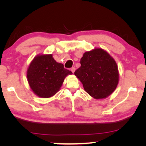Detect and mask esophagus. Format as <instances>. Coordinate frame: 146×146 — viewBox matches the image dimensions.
I'll list each match as a JSON object with an SVG mask.
<instances>
[{"label":"esophagus","mask_w":146,"mask_h":146,"mask_svg":"<svg viewBox=\"0 0 146 146\" xmlns=\"http://www.w3.org/2000/svg\"><path fill=\"white\" fill-rule=\"evenodd\" d=\"M70 70H71V71H72V73H74V71H75V70H76V68H74V67H72V68H70Z\"/></svg>","instance_id":"esophagus-1"}]
</instances>
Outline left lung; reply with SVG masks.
Listing matches in <instances>:
<instances>
[{"label": "left lung", "mask_w": 146, "mask_h": 146, "mask_svg": "<svg viewBox=\"0 0 146 146\" xmlns=\"http://www.w3.org/2000/svg\"><path fill=\"white\" fill-rule=\"evenodd\" d=\"M80 64L74 74L92 97L105 98L115 90L119 74L116 62L108 53L101 48L86 52L82 57Z\"/></svg>", "instance_id": "left-lung-1"}]
</instances>
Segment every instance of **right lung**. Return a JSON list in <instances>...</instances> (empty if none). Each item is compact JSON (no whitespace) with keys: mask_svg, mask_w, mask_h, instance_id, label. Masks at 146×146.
I'll list each match as a JSON object with an SVG mask.
<instances>
[{"mask_svg":"<svg viewBox=\"0 0 146 146\" xmlns=\"http://www.w3.org/2000/svg\"><path fill=\"white\" fill-rule=\"evenodd\" d=\"M72 72L58 63L52 54L35 57L27 71L30 87L39 97L50 98L59 90L65 77Z\"/></svg>","mask_w":146,"mask_h":146,"instance_id":"right-lung-1","label":"right lung"}]
</instances>
